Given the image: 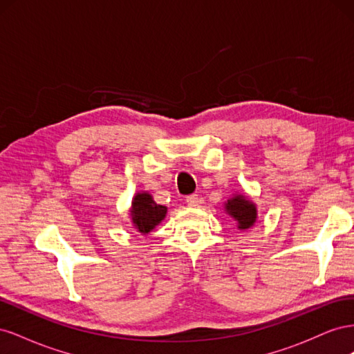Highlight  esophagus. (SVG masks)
Returning <instances> with one entry per match:
<instances>
[{
	"label": "esophagus",
	"mask_w": 354,
	"mask_h": 354,
	"mask_svg": "<svg viewBox=\"0 0 354 354\" xmlns=\"http://www.w3.org/2000/svg\"><path fill=\"white\" fill-rule=\"evenodd\" d=\"M186 202H187V205L189 207H196L198 203H199V196L198 195H189V196H186Z\"/></svg>",
	"instance_id": "34e87169"
}]
</instances>
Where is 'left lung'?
I'll return each mask as SVG.
<instances>
[{
	"label": "left lung",
	"mask_w": 354,
	"mask_h": 354,
	"mask_svg": "<svg viewBox=\"0 0 354 354\" xmlns=\"http://www.w3.org/2000/svg\"><path fill=\"white\" fill-rule=\"evenodd\" d=\"M224 209L238 221V229L246 230L254 226L257 220V207L255 203L251 202L248 198L243 195H234L233 198L227 199Z\"/></svg>",
	"instance_id": "left-lung-1"
}]
</instances>
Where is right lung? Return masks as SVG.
<instances>
[{"label":"right lung","instance_id":"1","mask_svg":"<svg viewBox=\"0 0 354 354\" xmlns=\"http://www.w3.org/2000/svg\"><path fill=\"white\" fill-rule=\"evenodd\" d=\"M131 220L137 232L147 234L165 218L167 207L158 205L147 192L137 194L131 202Z\"/></svg>","mask_w":354,"mask_h":354}]
</instances>
